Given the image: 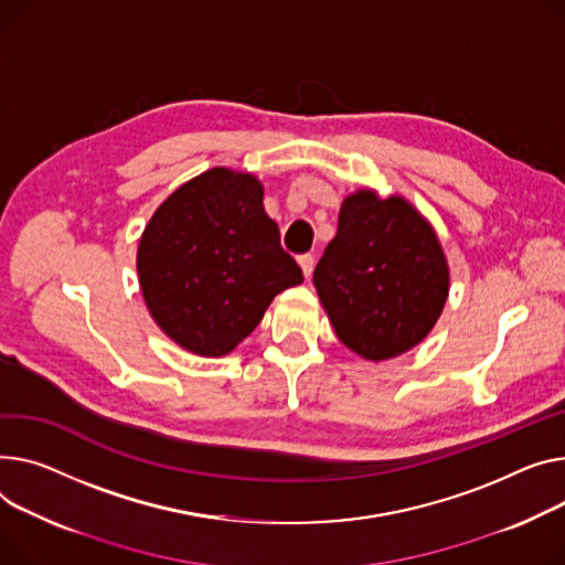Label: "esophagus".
Segmentation results:
<instances>
[{"mask_svg": "<svg viewBox=\"0 0 565 565\" xmlns=\"http://www.w3.org/2000/svg\"><path fill=\"white\" fill-rule=\"evenodd\" d=\"M297 260H299V268H302L305 277L309 279V277L313 275V268H316V258H313V254H302V256H299Z\"/></svg>", "mask_w": 565, "mask_h": 565, "instance_id": "34e87169", "label": "esophagus"}]
</instances>
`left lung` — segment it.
<instances>
[{"label":"left lung","mask_w":565,"mask_h":565,"mask_svg":"<svg viewBox=\"0 0 565 565\" xmlns=\"http://www.w3.org/2000/svg\"><path fill=\"white\" fill-rule=\"evenodd\" d=\"M313 284L343 345L370 361L397 356L436 324L449 273L429 222L402 198L350 195Z\"/></svg>","instance_id":"8db88e82"}]
</instances>
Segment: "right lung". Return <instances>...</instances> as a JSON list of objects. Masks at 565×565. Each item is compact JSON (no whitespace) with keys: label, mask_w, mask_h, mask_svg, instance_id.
<instances>
[{"label":"right lung","mask_w":565,"mask_h":565,"mask_svg":"<svg viewBox=\"0 0 565 565\" xmlns=\"http://www.w3.org/2000/svg\"><path fill=\"white\" fill-rule=\"evenodd\" d=\"M142 297L183 350L222 356L247 338L275 295L305 281L263 211L252 174L213 168L149 220L138 245Z\"/></svg>","instance_id":"add662e5"}]
</instances>
